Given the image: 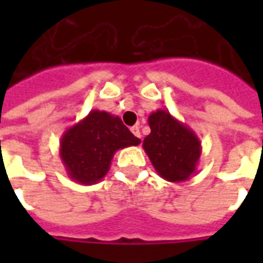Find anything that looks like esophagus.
Here are the masks:
<instances>
[{"instance_id":"34e87169","label":"esophagus","mask_w":263,"mask_h":263,"mask_svg":"<svg viewBox=\"0 0 263 263\" xmlns=\"http://www.w3.org/2000/svg\"><path fill=\"white\" fill-rule=\"evenodd\" d=\"M131 132L132 134H134V135H135V137L137 138H141L142 137V135H141V131H139V126L138 125H134L131 128Z\"/></svg>"}]
</instances>
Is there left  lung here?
I'll return each instance as SVG.
<instances>
[{
    "mask_svg": "<svg viewBox=\"0 0 263 263\" xmlns=\"http://www.w3.org/2000/svg\"><path fill=\"white\" fill-rule=\"evenodd\" d=\"M151 134L142 146L155 171L167 182L187 180L196 173L201 142L196 132L166 109H156L148 118Z\"/></svg>",
    "mask_w": 263,
    "mask_h": 263,
    "instance_id": "1",
    "label": "left lung"
}]
</instances>
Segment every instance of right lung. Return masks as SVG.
Segmentation results:
<instances>
[{
    "label": "right lung",
    "mask_w": 263,
    "mask_h": 263,
    "mask_svg": "<svg viewBox=\"0 0 263 263\" xmlns=\"http://www.w3.org/2000/svg\"><path fill=\"white\" fill-rule=\"evenodd\" d=\"M139 143L141 139L132 135L120 117L92 109L62 135L60 159L71 180L88 186L108 173L118 149Z\"/></svg>",
    "instance_id": "right-lung-1"
}]
</instances>
